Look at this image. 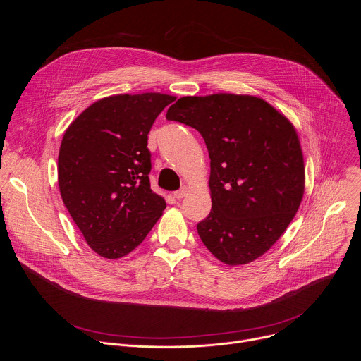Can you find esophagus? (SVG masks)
I'll return each instance as SVG.
<instances>
[{"mask_svg": "<svg viewBox=\"0 0 361 361\" xmlns=\"http://www.w3.org/2000/svg\"><path fill=\"white\" fill-rule=\"evenodd\" d=\"M188 192V187H181L178 191H176L174 192V198H177V200H181V198H184L185 197V194Z\"/></svg>", "mask_w": 361, "mask_h": 361, "instance_id": "esophagus-1", "label": "esophagus"}]
</instances>
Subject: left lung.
<instances>
[{
  "instance_id": "1",
  "label": "left lung",
  "mask_w": 361,
  "mask_h": 361,
  "mask_svg": "<svg viewBox=\"0 0 361 361\" xmlns=\"http://www.w3.org/2000/svg\"><path fill=\"white\" fill-rule=\"evenodd\" d=\"M167 120L195 128L210 156L212 212L197 231L228 266L263 255L294 219L304 194V161L291 123L262 98L183 97Z\"/></svg>"
}]
</instances>
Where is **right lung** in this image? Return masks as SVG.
Returning a JSON list of instances; mask_svg holds the SVG:
<instances>
[{"instance_id": "right-lung-1", "label": "right lung", "mask_w": 361, "mask_h": 361, "mask_svg": "<svg viewBox=\"0 0 361 361\" xmlns=\"http://www.w3.org/2000/svg\"><path fill=\"white\" fill-rule=\"evenodd\" d=\"M176 99L160 92L106 97L67 128L59 154L63 201L87 244L120 259L142 243L166 201L152 192L148 133Z\"/></svg>"}]
</instances>
